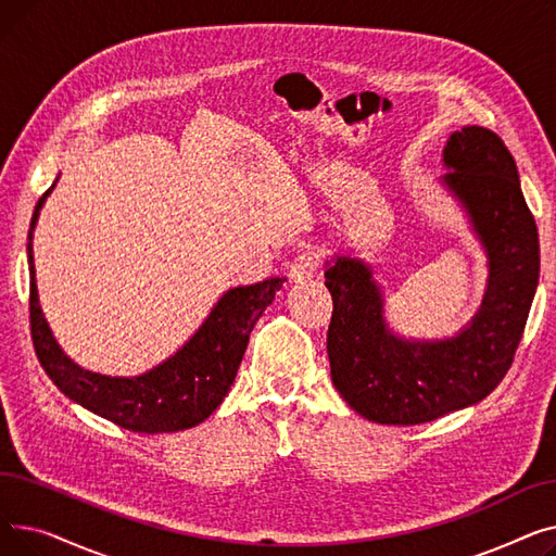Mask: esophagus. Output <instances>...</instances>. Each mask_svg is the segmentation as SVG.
<instances>
[{
	"mask_svg": "<svg viewBox=\"0 0 556 556\" xmlns=\"http://www.w3.org/2000/svg\"><path fill=\"white\" fill-rule=\"evenodd\" d=\"M315 273H317V261H315V256L308 254V252L300 254V256L288 266V279L295 281V283H302V281L311 279Z\"/></svg>",
	"mask_w": 556,
	"mask_h": 556,
	"instance_id": "obj_1",
	"label": "esophagus"
}]
</instances>
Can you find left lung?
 I'll return each instance as SVG.
<instances>
[{"mask_svg": "<svg viewBox=\"0 0 556 556\" xmlns=\"http://www.w3.org/2000/svg\"><path fill=\"white\" fill-rule=\"evenodd\" d=\"M444 187L462 202L489 258L482 306L457 336L405 340L383 315L381 286L356 256L327 261L331 381L376 424L417 426L489 396L505 378L539 283V231L505 141L480 126L453 132Z\"/></svg>", "mask_w": 556, "mask_h": 556, "instance_id": "1", "label": "left lung"}]
</instances>
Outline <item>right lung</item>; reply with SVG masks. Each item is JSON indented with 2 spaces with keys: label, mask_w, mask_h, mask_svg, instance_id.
Masks as SVG:
<instances>
[{
  "label": "right lung",
  "mask_w": 556,
  "mask_h": 556,
  "mask_svg": "<svg viewBox=\"0 0 556 556\" xmlns=\"http://www.w3.org/2000/svg\"><path fill=\"white\" fill-rule=\"evenodd\" d=\"M51 189L36 204L26 245L28 275H31V288H28L31 338L42 369L74 403L126 430L157 434L202 424L229 392L250 333L286 279L270 277L252 286L229 288L189 342L151 371L128 378L83 369L58 346L38 302L31 241Z\"/></svg>",
  "instance_id": "right-lung-1"
}]
</instances>
